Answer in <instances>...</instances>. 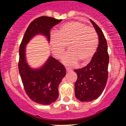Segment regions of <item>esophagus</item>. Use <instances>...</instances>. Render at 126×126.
Listing matches in <instances>:
<instances>
[{"instance_id": "obj_1", "label": "esophagus", "mask_w": 126, "mask_h": 126, "mask_svg": "<svg viewBox=\"0 0 126 126\" xmlns=\"http://www.w3.org/2000/svg\"><path fill=\"white\" fill-rule=\"evenodd\" d=\"M65 69H66V71L67 72H70V71H71V69L70 68H69V67H65Z\"/></svg>"}]
</instances>
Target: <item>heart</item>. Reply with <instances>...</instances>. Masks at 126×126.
Wrapping results in <instances>:
<instances>
[{
  "mask_svg": "<svg viewBox=\"0 0 126 126\" xmlns=\"http://www.w3.org/2000/svg\"><path fill=\"white\" fill-rule=\"evenodd\" d=\"M52 53L61 59L68 45L69 51L63 58L65 65H74L81 62L85 64L92 59L97 50L98 36L94 28L79 21L62 24L50 39Z\"/></svg>",
  "mask_w": 126,
  "mask_h": 126,
  "instance_id": "1",
  "label": "heart"
}]
</instances>
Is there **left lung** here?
<instances>
[{
  "label": "left lung",
  "instance_id": "left-lung-1",
  "mask_svg": "<svg viewBox=\"0 0 126 126\" xmlns=\"http://www.w3.org/2000/svg\"><path fill=\"white\" fill-rule=\"evenodd\" d=\"M98 35L97 50L92 61L83 68L74 69L78 79L74 84L75 96L81 102H90L98 98L103 92L108 79L109 55L107 43L102 30L90 19Z\"/></svg>",
  "mask_w": 126,
  "mask_h": 126
}]
</instances>
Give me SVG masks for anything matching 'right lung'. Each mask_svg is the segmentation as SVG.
Masks as SVG:
<instances>
[{
  "label": "right lung",
  "mask_w": 126,
  "mask_h": 126,
  "mask_svg": "<svg viewBox=\"0 0 126 126\" xmlns=\"http://www.w3.org/2000/svg\"><path fill=\"white\" fill-rule=\"evenodd\" d=\"M62 19L41 16L30 23L19 46L18 67L26 93L33 102L49 105L59 97V84L66 74L64 66L59 61L50 57L46 64L39 69H32L25 59V47L28 42L37 34H43L50 40V31Z\"/></svg>",
  "instance_id": "add662e5"
}]
</instances>
